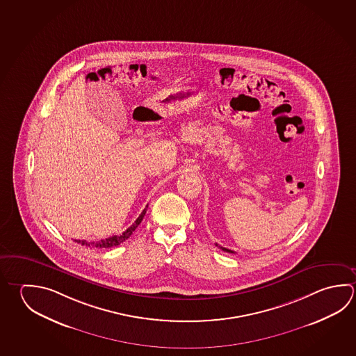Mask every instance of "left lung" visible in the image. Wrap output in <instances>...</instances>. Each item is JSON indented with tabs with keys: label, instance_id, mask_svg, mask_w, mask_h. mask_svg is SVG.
<instances>
[{
	"label": "left lung",
	"instance_id": "8db88e82",
	"mask_svg": "<svg viewBox=\"0 0 356 356\" xmlns=\"http://www.w3.org/2000/svg\"><path fill=\"white\" fill-rule=\"evenodd\" d=\"M216 246H218V245H217V243H216ZM220 250H222V251H226V252H229V253H234V252H233V251H231V250H228V248H225V247L220 246Z\"/></svg>",
	"mask_w": 356,
	"mask_h": 356
}]
</instances>
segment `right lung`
Listing matches in <instances>:
<instances>
[{
  "label": "right lung",
  "mask_w": 356,
  "mask_h": 356,
  "mask_svg": "<svg viewBox=\"0 0 356 356\" xmlns=\"http://www.w3.org/2000/svg\"><path fill=\"white\" fill-rule=\"evenodd\" d=\"M147 208H145V209L143 211L142 214L136 218V222H134L127 231H124L120 236H113V237H109V238L100 239V241H91V242H88V241H84V239H83V241H81V239H75V242H78V243L83 245V246L94 247V248H110V247L118 246V245L123 243L125 239L129 238L130 236H131V233L136 231V227L140 225V222H142L144 216H145V212H147Z\"/></svg>",
  "instance_id": "add662e5"
}]
</instances>
